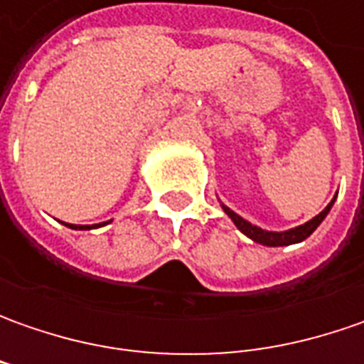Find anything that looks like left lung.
Segmentation results:
<instances>
[{"instance_id": "obj_1", "label": "left lung", "mask_w": 364, "mask_h": 364, "mask_svg": "<svg viewBox=\"0 0 364 364\" xmlns=\"http://www.w3.org/2000/svg\"><path fill=\"white\" fill-rule=\"evenodd\" d=\"M336 200V196L330 200V204L320 213V215H316L312 220H308V223H304L300 227H296V229H289V231H282V232H273V231H263V229H259L255 225H251L249 220H245L243 217H239L235 210H231L229 206H225L223 204V210L231 217V220L235 223V227L239 229V231L247 235L251 241H255L259 245H267V247H286V245H294V243H301L304 239H308L312 232L318 229V225L326 218V215L330 213V208H332V204Z\"/></svg>"}]
</instances>
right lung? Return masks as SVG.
Segmentation results:
<instances>
[{
	"mask_svg": "<svg viewBox=\"0 0 364 364\" xmlns=\"http://www.w3.org/2000/svg\"><path fill=\"white\" fill-rule=\"evenodd\" d=\"M66 227H70V229H75V231H87V229H92L89 225H68V223H66Z\"/></svg>",
	"mask_w": 364,
	"mask_h": 364,
	"instance_id": "obj_1",
	"label": "right lung"
}]
</instances>
